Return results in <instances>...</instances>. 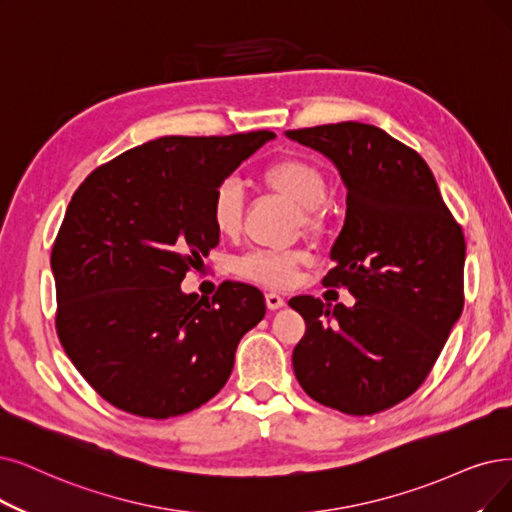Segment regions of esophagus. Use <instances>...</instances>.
Wrapping results in <instances>:
<instances>
[{
	"label": "esophagus",
	"instance_id": "34e87169",
	"mask_svg": "<svg viewBox=\"0 0 512 512\" xmlns=\"http://www.w3.org/2000/svg\"><path fill=\"white\" fill-rule=\"evenodd\" d=\"M264 300H267V306H269L271 311L281 309V306L285 304L283 296H281V294H277V292H267V294H264Z\"/></svg>",
	"mask_w": 512,
	"mask_h": 512
}]
</instances>
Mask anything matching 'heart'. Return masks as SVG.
<instances>
[{
  "label": "heart",
  "mask_w": 512,
  "mask_h": 512,
  "mask_svg": "<svg viewBox=\"0 0 512 512\" xmlns=\"http://www.w3.org/2000/svg\"><path fill=\"white\" fill-rule=\"evenodd\" d=\"M260 180L271 191L288 197L298 206L302 224L309 231H321L327 222L325 199L330 182L315 161L304 157H283L260 172ZM212 227L222 237H237L243 220V193L237 182L224 180L210 201ZM311 262L306 250H252L235 260V273L243 279L288 288L298 277L304 264Z\"/></svg>",
  "instance_id": "obj_1"
}]
</instances>
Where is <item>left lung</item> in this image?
Segmentation results:
<instances>
[{"mask_svg":"<svg viewBox=\"0 0 512 512\" xmlns=\"http://www.w3.org/2000/svg\"><path fill=\"white\" fill-rule=\"evenodd\" d=\"M285 136L330 157L344 180L346 218L323 285L357 298L351 309L290 300L306 323L294 374L332 410L384 412L418 391L462 313V227L426 161L384 130L340 121Z\"/></svg>","mask_w":512,"mask_h":512,"instance_id":"left-lung-1","label":"left lung"}]
</instances>
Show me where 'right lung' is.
Here are the masks:
<instances>
[{"mask_svg":"<svg viewBox=\"0 0 512 512\" xmlns=\"http://www.w3.org/2000/svg\"><path fill=\"white\" fill-rule=\"evenodd\" d=\"M273 136H163L102 163L73 193L50 258L56 334L119 410L172 418L227 384L264 296L224 281L208 300L180 281L218 245L214 191Z\"/></svg>","mask_w":512,"mask_h":512,"instance_id":"obj_1","label":"right lung"}]
</instances>
